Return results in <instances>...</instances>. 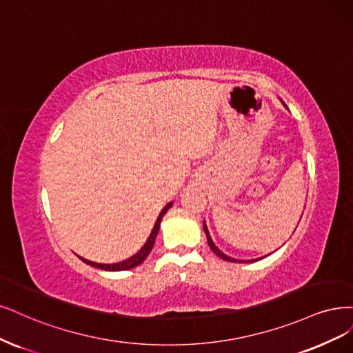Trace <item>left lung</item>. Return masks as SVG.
<instances>
[{
    "mask_svg": "<svg viewBox=\"0 0 353 353\" xmlns=\"http://www.w3.org/2000/svg\"><path fill=\"white\" fill-rule=\"evenodd\" d=\"M283 103V106L288 109V106L285 105V102H282ZM203 229H204V232H205V238H208V244H209V247L212 248V251L217 255V257H221L222 260H225V261H232V263H245L244 260H236V259H232V257H229V255H226V254H223L221 250H219L216 245H214V242L212 241V236H210V234H209V229H208V226H205V222H203ZM263 259V257H261ZM251 261V260H250ZM252 261H255V260H252Z\"/></svg>",
    "mask_w": 353,
    "mask_h": 353,
    "instance_id": "1",
    "label": "left lung"
}]
</instances>
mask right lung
<instances>
[{
	"instance_id": "1",
	"label": "right lung",
	"mask_w": 353,
	"mask_h": 353,
	"mask_svg": "<svg viewBox=\"0 0 353 353\" xmlns=\"http://www.w3.org/2000/svg\"><path fill=\"white\" fill-rule=\"evenodd\" d=\"M172 204H174L172 201L168 203V204L165 205V208L162 209V212L159 213V217H157V221L154 222V226H153V229H152V232H150L148 241H145V244L140 248L139 252H136L134 255H132V257H130V259H127V260H124V261L114 263V264H102V263L89 261V260H86V259L80 257V255H79V259H80L83 263H86V264H89V265H92V267H98V269L106 270V272H121V270L134 269V267H137L139 264H141V263L145 260V257H148L149 252L152 251V248H153V245H154L156 236H157V232H159V229H161L162 217L165 216V213H166L169 209L172 208Z\"/></svg>"
}]
</instances>
